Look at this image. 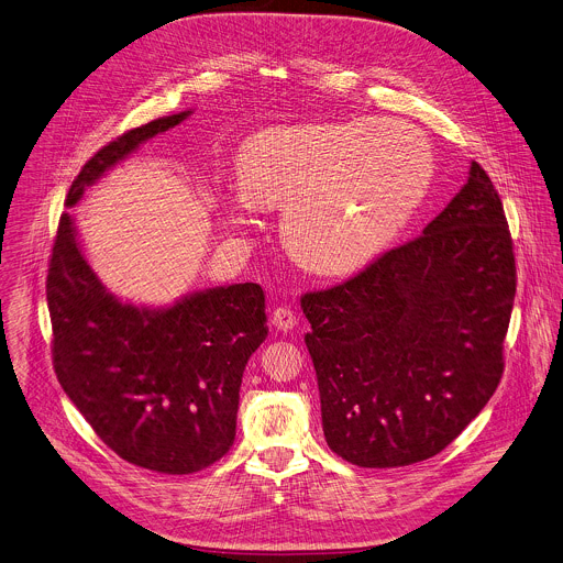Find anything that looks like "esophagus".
Listing matches in <instances>:
<instances>
[{
    "label": "esophagus",
    "mask_w": 563,
    "mask_h": 563,
    "mask_svg": "<svg viewBox=\"0 0 563 563\" xmlns=\"http://www.w3.org/2000/svg\"><path fill=\"white\" fill-rule=\"evenodd\" d=\"M273 325H275L277 330H284V332L292 330V328L297 325V312L290 310V308H286V306H279V308L273 312Z\"/></svg>",
    "instance_id": "esophagus-1"
}]
</instances>
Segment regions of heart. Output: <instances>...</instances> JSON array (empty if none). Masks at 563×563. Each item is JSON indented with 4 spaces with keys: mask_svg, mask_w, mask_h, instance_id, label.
Returning <instances> with one entry per match:
<instances>
[{
    "mask_svg": "<svg viewBox=\"0 0 563 563\" xmlns=\"http://www.w3.org/2000/svg\"><path fill=\"white\" fill-rule=\"evenodd\" d=\"M433 172L431 143L402 121L273 128L242 147L244 196L227 198L222 213L249 224V200L286 205L288 251L303 266L336 275L389 244L424 200Z\"/></svg>",
    "mask_w": 563,
    "mask_h": 563,
    "instance_id": "obj_1",
    "label": "heart"
}]
</instances>
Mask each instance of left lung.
I'll use <instances>...</instances> for the list:
<instances>
[{
    "instance_id": "8db88e82",
    "label": "left lung",
    "mask_w": 563,
    "mask_h": 563,
    "mask_svg": "<svg viewBox=\"0 0 563 563\" xmlns=\"http://www.w3.org/2000/svg\"><path fill=\"white\" fill-rule=\"evenodd\" d=\"M515 288L504 207L473 161L422 235L301 297L328 446L387 468L451 444L499 385Z\"/></svg>"
}]
</instances>
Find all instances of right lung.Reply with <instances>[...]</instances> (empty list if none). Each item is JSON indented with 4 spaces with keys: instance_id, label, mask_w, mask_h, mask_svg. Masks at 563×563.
Returning a JSON list of instances; mask_svg holds the SVG:
<instances>
[{
    "instance_id": "1",
    "label": "right lung",
    "mask_w": 563,
    "mask_h": 563,
    "mask_svg": "<svg viewBox=\"0 0 563 563\" xmlns=\"http://www.w3.org/2000/svg\"><path fill=\"white\" fill-rule=\"evenodd\" d=\"M189 112L134 128L101 147L66 207L147 139ZM46 297L55 374L95 433L123 460L185 475L218 462L235 440L240 385L268 336L260 284L194 292L172 308L119 301L86 262L70 213L59 220Z\"/></svg>"
}]
</instances>
